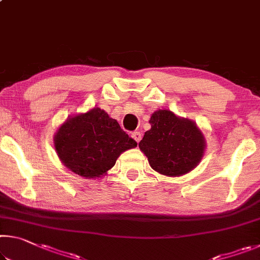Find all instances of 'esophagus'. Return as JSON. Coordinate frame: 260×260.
<instances>
[{
    "label": "esophagus",
    "mask_w": 260,
    "mask_h": 260,
    "mask_svg": "<svg viewBox=\"0 0 260 260\" xmlns=\"http://www.w3.org/2000/svg\"><path fill=\"white\" fill-rule=\"evenodd\" d=\"M132 138H133L135 141H136V142H140V140H141V138H142V134H141L140 133V132H138V131H136V132H133V133H132Z\"/></svg>",
    "instance_id": "34e87169"
}]
</instances>
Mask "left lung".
<instances>
[{"mask_svg":"<svg viewBox=\"0 0 260 260\" xmlns=\"http://www.w3.org/2000/svg\"><path fill=\"white\" fill-rule=\"evenodd\" d=\"M139 147L149 164L160 174L179 177L197 166L205 149V140L195 122L182 119L169 110H158L149 120Z\"/></svg>","mask_w":260,"mask_h":260,"instance_id":"obj_1","label":"left lung"}]
</instances>
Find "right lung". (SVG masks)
<instances>
[{
  "label": "right lung",
  "mask_w": 260,
  "mask_h": 260,
  "mask_svg": "<svg viewBox=\"0 0 260 260\" xmlns=\"http://www.w3.org/2000/svg\"><path fill=\"white\" fill-rule=\"evenodd\" d=\"M54 142L61 162L83 178H100L113 167L121 152L138 146L118 121L100 108L68 119Z\"/></svg>",
  "instance_id": "right-lung-1"
}]
</instances>
